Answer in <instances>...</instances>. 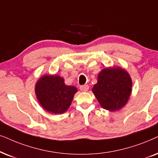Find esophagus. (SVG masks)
<instances>
[{"label": "esophagus", "mask_w": 158, "mask_h": 158, "mask_svg": "<svg viewBox=\"0 0 158 158\" xmlns=\"http://www.w3.org/2000/svg\"><path fill=\"white\" fill-rule=\"evenodd\" d=\"M80 89L82 92H87L89 89V86L88 85H81L80 86Z\"/></svg>", "instance_id": "34e87169"}]
</instances>
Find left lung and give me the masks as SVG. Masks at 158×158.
I'll use <instances>...</instances> for the list:
<instances>
[{"instance_id":"left-lung-1","label":"left lung","mask_w":158,"mask_h":158,"mask_svg":"<svg viewBox=\"0 0 158 158\" xmlns=\"http://www.w3.org/2000/svg\"><path fill=\"white\" fill-rule=\"evenodd\" d=\"M131 79L127 71L120 68L105 69L99 73L98 83L92 92L101 106L115 111L125 106L131 93Z\"/></svg>"}]
</instances>
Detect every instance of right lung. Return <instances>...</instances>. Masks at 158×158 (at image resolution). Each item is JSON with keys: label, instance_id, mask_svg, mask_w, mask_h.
<instances>
[{"label": "right lung", "instance_id": "add662e5", "mask_svg": "<svg viewBox=\"0 0 158 158\" xmlns=\"http://www.w3.org/2000/svg\"><path fill=\"white\" fill-rule=\"evenodd\" d=\"M77 92V88L65 85L64 79L58 76H43L35 87L40 103L46 110L54 114L66 112Z\"/></svg>", "mask_w": 158, "mask_h": 158}]
</instances>
